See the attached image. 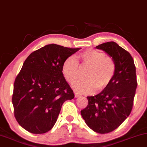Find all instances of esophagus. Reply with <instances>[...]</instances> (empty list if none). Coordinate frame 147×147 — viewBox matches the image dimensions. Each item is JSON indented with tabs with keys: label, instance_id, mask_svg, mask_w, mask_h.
I'll return each instance as SVG.
<instances>
[{
	"label": "esophagus",
	"instance_id": "1",
	"mask_svg": "<svg viewBox=\"0 0 147 147\" xmlns=\"http://www.w3.org/2000/svg\"><path fill=\"white\" fill-rule=\"evenodd\" d=\"M81 96V94L79 93H78V92H75V96L76 97V98H77V97H79V96Z\"/></svg>",
	"mask_w": 147,
	"mask_h": 147
}]
</instances>
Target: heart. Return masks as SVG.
Segmentation results:
<instances>
[{
  "label": "heart",
  "instance_id": "1",
  "mask_svg": "<svg viewBox=\"0 0 147 147\" xmlns=\"http://www.w3.org/2000/svg\"><path fill=\"white\" fill-rule=\"evenodd\" d=\"M81 67H89L83 79L74 85L77 90L82 93H92L98 88L105 89L112 82L117 70V65L112 57L94 49H88L78 55ZM62 73L69 84H72L79 78L78 61L73 56L67 57L62 64Z\"/></svg>",
  "mask_w": 147,
  "mask_h": 147
}]
</instances>
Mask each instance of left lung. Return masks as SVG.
<instances>
[{
  "label": "left lung",
  "mask_w": 147,
  "mask_h": 147,
  "mask_svg": "<svg viewBox=\"0 0 147 147\" xmlns=\"http://www.w3.org/2000/svg\"><path fill=\"white\" fill-rule=\"evenodd\" d=\"M115 59L117 70L112 82L99 94L87 96L88 104L81 111L87 125L98 134L118 128L129 116L137 88L136 66L129 53L114 42L96 47Z\"/></svg>",
  "instance_id": "left-lung-1"
}]
</instances>
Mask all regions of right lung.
<instances>
[{
	"mask_svg": "<svg viewBox=\"0 0 147 147\" xmlns=\"http://www.w3.org/2000/svg\"><path fill=\"white\" fill-rule=\"evenodd\" d=\"M80 49L51 44L31 53L24 61L12 96L14 116L24 129L35 134L50 131L63 102L74 98L61 68L64 60Z\"/></svg>",
	"mask_w": 147,
	"mask_h": 147,
	"instance_id": "obj_1",
	"label": "right lung"
}]
</instances>
